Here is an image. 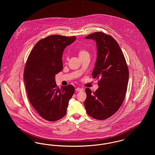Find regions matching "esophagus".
<instances>
[{
	"instance_id": "esophagus-1",
	"label": "esophagus",
	"mask_w": 155,
	"mask_h": 155,
	"mask_svg": "<svg viewBox=\"0 0 155 155\" xmlns=\"http://www.w3.org/2000/svg\"><path fill=\"white\" fill-rule=\"evenodd\" d=\"M75 90H76V91H77V92H80V91H81L82 90V89L78 87V88H77L75 89Z\"/></svg>"
}]
</instances>
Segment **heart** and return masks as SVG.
<instances>
[{
  "instance_id": "1",
  "label": "heart",
  "mask_w": 155,
  "mask_h": 155,
  "mask_svg": "<svg viewBox=\"0 0 155 155\" xmlns=\"http://www.w3.org/2000/svg\"><path fill=\"white\" fill-rule=\"evenodd\" d=\"M88 54V52L84 49H80L79 51H78V55H79V57H81L82 56H84L85 54Z\"/></svg>"
}]
</instances>
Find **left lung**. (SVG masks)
Returning <instances> with one entry per match:
<instances>
[{
  "label": "left lung",
  "instance_id": "left-lung-1",
  "mask_svg": "<svg viewBox=\"0 0 155 155\" xmlns=\"http://www.w3.org/2000/svg\"><path fill=\"white\" fill-rule=\"evenodd\" d=\"M94 39L97 46V58L92 72L99 80L95 92L85 89L84 106L89 116L103 120L118 110L124 101L129 71L124 56L113 37L96 32L85 37Z\"/></svg>",
  "mask_w": 155,
  "mask_h": 155
}]
</instances>
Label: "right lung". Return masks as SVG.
<instances>
[{"label":"right lung","instance_id":"right-lung-1","mask_svg":"<svg viewBox=\"0 0 155 155\" xmlns=\"http://www.w3.org/2000/svg\"><path fill=\"white\" fill-rule=\"evenodd\" d=\"M76 37L53 35L39 41L30 52L24 71V80L30 103L45 120L57 121L66 114L74 93L71 85L59 88L55 75L63 69L62 56Z\"/></svg>","mask_w":155,"mask_h":155}]
</instances>
